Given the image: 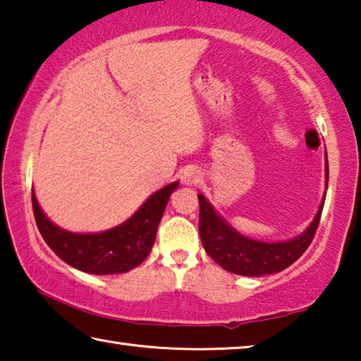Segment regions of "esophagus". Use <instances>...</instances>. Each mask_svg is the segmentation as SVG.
<instances>
[{
  "instance_id": "34e87169",
  "label": "esophagus",
  "mask_w": 361,
  "mask_h": 361,
  "mask_svg": "<svg viewBox=\"0 0 361 361\" xmlns=\"http://www.w3.org/2000/svg\"><path fill=\"white\" fill-rule=\"evenodd\" d=\"M202 178V175L195 167H188L185 172L181 175V183L186 186H191V185H197V183Z\"/></svg>"
}]
</instances>
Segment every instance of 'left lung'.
I'll return each mask as SVG.
<instances>
[{"label":"left lung","mask_w":361,"mask_h":361,"mask_svg":"<svg viewBox=\"0 0 361 361\" xmlns=\"http://www.w3.org/2000/svg\"><path fill=\"white\" fill-rule=\"evenodd\" d=\"M325 195L328 189V156L325 152ZM325 195L319 210L305 231L288 240L262 242L240 234L219 215L204 194H197L199 234L205 252L226 271L237 276L261 277L291 266L312 242L325 205Z\"/></svg>","instance_id":"left-lung-1"}]
</instances>
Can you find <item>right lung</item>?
I'll list each match as a JSON object with an SVG mask.
<instances>
[{
  "label": "right lung",
  "instance_id": "obj_1",
  "mask_svg": "<svg viewBox=\"0 0 361 361\" xmlns=\"http://www.w3.org/2000/svg\"><path fill=\"white\" fill-rule=\"evenodd\" d=\"M178 185V181L169 183L151 194L129 219L102 232L84 234L60 228L42 212L35 191L33 213L42 239L66 264L95 276L124 274L148 258L170 194Z\"/></svg>",
  "mask_w": 361,
  "mask_h": 361
}]
</instances>
